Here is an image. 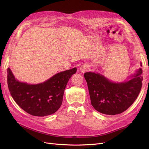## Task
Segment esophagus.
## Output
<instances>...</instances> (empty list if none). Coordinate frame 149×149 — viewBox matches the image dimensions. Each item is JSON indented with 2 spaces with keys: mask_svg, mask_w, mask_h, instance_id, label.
Instances as JSON below:
<instances>
[{
  "mask_svg": "<svg viewBox=\"0 0 149 149\" xmlns=\"http://www.w3.org/2000/svg\"><path fill=\"white\" fill-rule=\"evenodd\" d=\"M88 69V68L86 65H81L80 68V72L82 73H84L85 71H86Z\"/></svg>",
  "mask_w": 149,
  "mask_h": 149,
  "instance_id": "esophagus-1",
  "label": "esophagus"
}]
</instances>
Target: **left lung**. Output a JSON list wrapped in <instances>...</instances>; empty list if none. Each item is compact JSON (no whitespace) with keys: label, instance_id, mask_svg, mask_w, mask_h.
I'll use <instances>...</instances> for the list:
<instances>
[{"label":"left lung","instance_id":"obj_1","mask_svg":"<svg viewBox=\"0 0 149 149\" xmlns=\"http://www.w3.org/2000/svg\"><path fill=\"white\" fill-rule=\"evenodd\" d=\"M140 66H142L141 63ZM142 73L143 70L139 68L123 82L113 81L98 72L84 73L92 106L106 115L119 114L127 110L141 89Z\"/></svg>","mask_w":149,"mask_h":149}]
</instances>
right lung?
Segmentation results:
<instances>
[{
  "mask_svg": "<svg viewBox=\"0 0 149 149\" xmlns=\"http://www.w3.org/2000/svg\"><path fill=\"white\" fill-rule=\"evenodd\" d=\"M76 72L77 68H74L55 74L43 83L28 84L15 79L8 68V86L13 98L23 111L33 116H45L58 111L67 83Z\"/></svg>",
  "mask_w": 149,
  "mask_h": 149,
  "instance_id": "obj_1",
  "label": "right lung"
}]
</instances>
